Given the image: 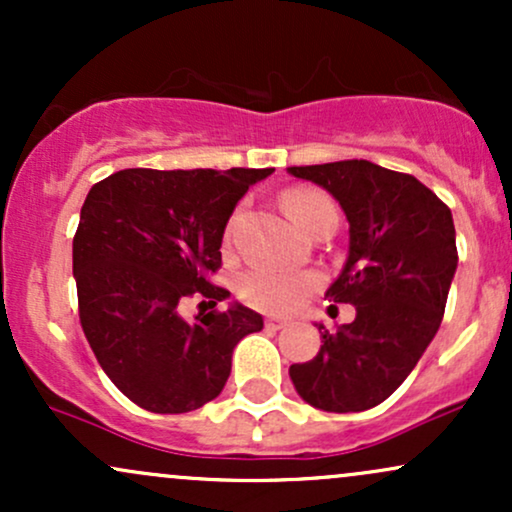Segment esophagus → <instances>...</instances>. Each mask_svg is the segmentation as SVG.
Segmentation results:
<instances>
[{
	"instance_id": "obj_1",
	"label": "esophagus",
	"mask_w": 512,
	"mask_h": 512,
	"mask_svg": "<svg viewBox=\"0 0 512 512\" xmlns=\"http://www.w3.org/2000/svg\"><path fill=\"white\" fill-rule=\"evenodd\" d=\"M289 322H291L289 317H267V320H264V325H267L269 330H284Z\"/></svg>"
}]
</instances>
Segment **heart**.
<instances>
[{"label":"heart","mask_w":512,"mask_h":512,"mask_svg":"<svg viewBox=\"0 0 512 512\" xmlns=\"http://www.w3.org/2000/svg\"><path fill=\"white\" fill-rule=\"evenodd\" d=\"M286 211L305 233L325 219H337L332 199L315 187H296L286 192ZM320 276L313 272H293V269L250 267L238 276L236 291L240 301L264 313H289L308 293L320 286Z\"/></svg>","instance_id":"obj_1"}]
</instances>
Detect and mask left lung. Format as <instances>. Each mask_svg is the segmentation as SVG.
I'll use <instances>...</instances> for the list:
<instances>
[{
  "label": "left lung",
  "instance_id": "8db88e82",
  "mask_svg": "<svg viewBox=\"0 0 512 512\" xmlns=\"http://www.w3.org/2000/svg\"><path fill=\"white\" fill-rule=\"evenodd\" d=\"M325 187L349 221V257L325 296L356 320L322 330L313 361L293 363V387L322 411H366L407 380L436 337L457 269L450 209L414 175L370 161L293 166Z\"/></svg>",
  "mask_w": 512,
  "mask_h": 512
}]
</instances>
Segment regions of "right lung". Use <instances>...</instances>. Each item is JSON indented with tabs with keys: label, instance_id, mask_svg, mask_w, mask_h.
<instances>
[{
	"label": "right lung",
	"instance_id": "add662e5",
	"mask_svg": "<svg viewBox=\"0 0 512 512\" xmlns=\"http://www.w3.org/2000/svg\"><path fill=\"white\" fill-rule=\"evenodd\" d=\"M274 168L117 170L96 182L74 236L79 320L122 395L154 414H185L221 395L236 344L262 315L233 303L182 320L190 296L211 308V284L238 199ZM202 301V303H204Z\"/></svg>",
	"mask_w": 512,
	"mask_h": 512
}]
</instances>
